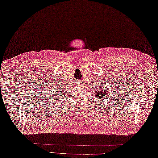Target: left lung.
<instances>
[{
    "label": "left lung",
    "mask_w": 158,
    "mask_h": 158,
    "mask_svg": "<svg viewBox=\"0 0 158 158\" xmlns=\"http://www.w3.org/2000/svg\"><path fill=\"white\" fill-rule=\"evenodd\" d=\"M96 96H97V98L98 99H103L105 97H106V94H108V92H106V90H104V89L102 90V91L101 90V91H96Z\"/></svg>",
    "instance_id": "obj_1"
}]
</instances>
